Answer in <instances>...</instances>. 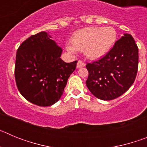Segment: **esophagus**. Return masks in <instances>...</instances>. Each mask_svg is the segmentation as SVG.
<instances>
[{
	"label": "esophagus",
	"instance_id": "esophagus-1",
	"mask_svg": "<svg viewBox=\"0 0 147 147\" xmlns=\"http://www.w3.org/2000/svg\"><path fill=\"white\" fill-rule=\"evenodd\" d=\"M85 64L82 62V61L79 60L77 62V64H76V67H77V68H81V67H85Z\"/></svg>",
	"mask_w": 147,
	"mask_h": 147
}]
</instances>
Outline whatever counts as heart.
<instances>
[{
	"instance_id": "obj_1",
	"label": "heart",
	"mask_w": 147,
	"mask_h": 147,
	"mask_svg": "<svg viewBox=\"0 0 147 147\" xmlns=\"http://www.w3.org/2000/svg\"><path fill=\"white\" fill-rule=\"evenodd\" d=\"M117 39L115 28L111 26L87 27L78 30L71 38V45H66L69 52L83 51L88 59H97L111 50Z\"/></svg>"
}]
</instances>
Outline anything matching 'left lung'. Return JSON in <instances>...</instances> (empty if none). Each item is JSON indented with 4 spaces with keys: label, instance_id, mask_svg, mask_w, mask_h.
<instances>
[{
    "label": "left lung",
    "instance_id": "left-lung-1",
    "mask_svg": "<svg viewBox=\"0 0 147 147\" xmlns=\"http://www.w3.org/2000/svg\"><path fill=\"white\" fill-rule=\"evenodd\" d=\"M138 49L133 37L124 34L113 49L98 61L88 63L86 85L99 99L109 101L124 94L136 80Z\"/></svg>",
    "mask_w": 147,
    "mask_h": 147
}]
</instances>
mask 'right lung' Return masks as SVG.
<instances>
[{
	"instance_id": "add662e5",
	"label": "right lung",
	"mask_w": 147,
	"mask_h": 147,
	"mask_svg": "<svg viewBox=\"0 0 147 147\" xmlns=\"http://www.w3.org/2000/svg\"><path fill=\"white\" fill-rule=\"evenodd\" d=\"M51 38L45 32L32 35L20 45L16 54L17 87L28 102L42 107L59 101L77 63L62 60V48Z\"/></svg>"
}]
</instances>
